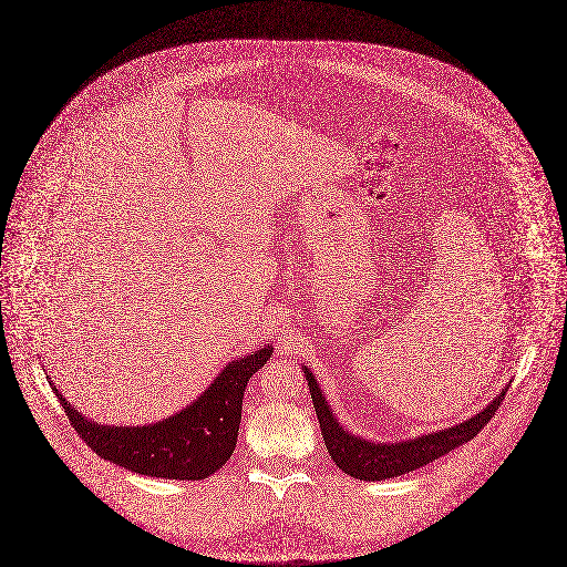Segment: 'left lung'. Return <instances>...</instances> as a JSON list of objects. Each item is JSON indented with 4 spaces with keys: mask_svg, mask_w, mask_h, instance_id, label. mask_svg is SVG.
Masks as SVG:
<instances>
[{
    "mask_svg": "<svg viewBox=\"0 0 567 567\" xmlns=\"http://www.w3.org/2000/svg\"><path fill=\"white\" fill-rule=\"evenodd\" d=\"M305 369L306 380H308V389L312 396V405L319 419V427H321V436L328 446L330 457L334 460V464L346 471L349 477H355L360 481H382L394 480L401 477L410 471H416L421 466H427L430 462H434L437 457H442L444 453L462 446L464 442L473 440L480 434L481 430L489 423V419L494 416V412L498 410V405L505 399V391L501 392L494 401L487 403V408L480 412L477 416L442 430L436 434H423V436L414 437V440H405V442H369L364 437L353 436L348 430L334 419L326 396L321 394V389L315 380V375Z\"/></svg>",
    "mask_w": 567,
    "mask_h": 567,
    "instance_id": "left-lung-1",
    "label": "left lung"
}]
</instances>
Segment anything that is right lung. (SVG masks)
<instances>
[{
  "label": "right lung",
  "mask_w": 567,
  "mask_h": 567,
  "mask_svg": "<svg viewBox=\"0 0 567 567\" xmlns=\"http://www.w3.org/2000/svg\"><path fill=\"white\" fill-rule=\"evenodd\" d=\"M274 348L261 349L226 364L214 384L175 416L142 427L101 425L82 416L55 391L71 425L87 446L131 473L162 480H207L235 451L241 399L250 378L269 360Z\"/></svg>",
  "instance_id": "add662e5"
}]
</instances>
